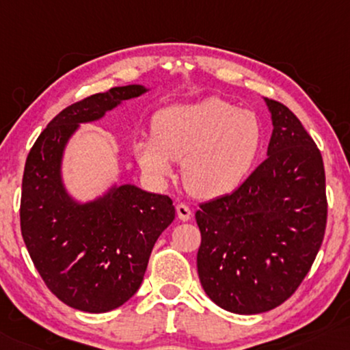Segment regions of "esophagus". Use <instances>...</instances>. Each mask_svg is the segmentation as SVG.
<instances>
[{
    "label": "esophagus",
    "mask_w": 350,
    "mask_h": 350,
    "mask_svg": "<svg viewBox=\"0 0 350 350\" xmlns=\"http://www.w3.org/2000/svg\"><path fill=\"white\" fill-rule=\"evenodd\" d=\"M176 213H177V217H179V220H182V222H187V220H190L191 217V211L187 204H177L176 206Z\"/></svg>",
    "instance_id": "1"
}]
</instances>
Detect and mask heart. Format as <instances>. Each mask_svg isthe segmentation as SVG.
I'll return each mask as SVG.
<instances>
[{
	"label": "heart",
	"instance_id": "b5f03b06",
	"mask_svg": "<svg viewBox=\"0 0 350 350\" xmlns=\"http://www.w3.org/2000/svg\"><path fill=\"white\" fill-rule=\"evenodd\" d=\"M152 126L154 136L133 142L141 170L163 180L173 174V160H182L187 189L203 198L238 189L263 144L258 116L217 96L166 107L154 117Z\"/></svg>",
	"mask_w": 350,
	"mask_h": 350
}]
</instances>
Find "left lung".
<instances>
[{
    "label": "left lung",
    "mask_w": 350,
    "mask_h": 350,
    "mask_svg": "<svg viewBox=\"0 0 350 350\" xmlns=\"http://www.w3.org/2000/svg\"><path fill=\"white\" fill-rule=\"evenodd\" d=\"M271 114L268 159L231 195L200 204V282L234 314L271 311L311 269L327 225L321 150L298 117L263 98Z\"/></svg>",
    "instance_id": "8db88e82"
}]
</instances>
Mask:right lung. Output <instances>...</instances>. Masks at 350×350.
Returning a JSON list of instances; mask_svg holds the SVG:
<instances>
[{"mask_svg":"<svg viewBox=\"0 0 350 350\" xmlns=\"http://www.w3.org/2000/svg\"><path fill=\"white\" fill-rule=\"evenodd\" d=\"M150 88L114 87L68 106L29 150L22 180L21 228L29 257L58 299L83 312L122 306L144 279L152 249L174 220L170 196L117 184L93 200H77L63 180L68 142L82 124Z\"/></svg>","mask_w":350,"mask_h":350,"instance_id":"obj_1","label":"right lung"}]
</instances>
